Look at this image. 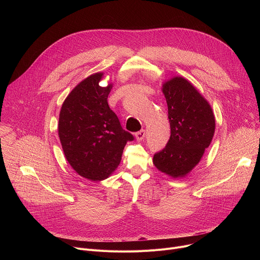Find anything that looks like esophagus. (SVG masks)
Returning <instances> with one entry per match:
<instances>
[{
  "mask_svg": "<svg viewBox=\"0 0 260 260\" xmlns=\"http://www.w3.org/2000/svg\"><path fill=\"white\" fill-rule=\"evenodd\" d=\"M145 136H146V132H145V129H141L140 132H138V133H136V134H135L136 140H137L138 142L142 141V140L145 138Z\"/></svg>",
  "mask_w": 260,
  "mask_h": 260,
  "instance_id": "obj_1",
  "label": "esophagus"
}]
</instances>
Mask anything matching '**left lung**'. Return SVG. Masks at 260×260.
<instances>
[{
	"mask_svg": "<svg viewBox=\"0 0 260 260\" xmlns=\"http://www.w3.org/2000/svg\"><path fill=\"white\" fill-rule=\"evenodd\" d=\"M168 104L171 137L165 149L154 154L155 168L174 178L188 175L201 161L215 133V116L209 102L182 76L162 83Z\"/></svg>",
	"mask_w": 260,
	"mask_h": 260,
	"instance_id": "8db88e82",
	"label": "left lung"
}]
</instances>
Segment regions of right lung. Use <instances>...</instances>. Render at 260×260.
<instances>
[{"label": "right lung", "instance_id": "1", "mask_svg": "<svg viewBox=\"0 0 260 260\" xmlns=\"http://www.w3.org/2000/svg\"><path fill=\"white\" fill-rule=\"evenodd\" d=\"M98 72L68 94L58 118V137L66 159L79 176L90 181L107 179L117 169L132 134L125 132L108 105L113 83L100 86Z\"/></svg>", "mask_w": 260, "mask_h": 260}]
</instances>
